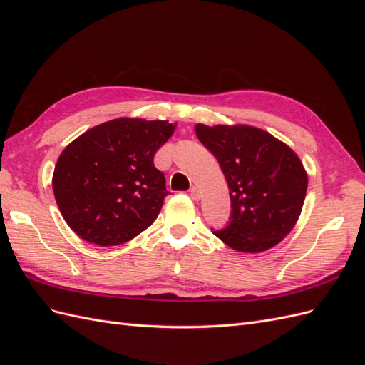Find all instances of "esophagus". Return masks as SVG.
Returning a JSON list of instances; mask_svg holds the SVG:
<instances>
[{
  "label": "esophagus",
  "mask_w": 365,
  "mask_h": 365,
  "mask_svg": "<svg viewBox=\"0 0 365 365\" xmlns=\"http://www.w3.org/2000/svg\"><path fill=\"white\" fill-rule=\"evenodd\" d=\"M190 197H192V200L193 201H200V197H201V190L200 189H197V187H192V189H190Z\"/></svg>",
  "instance_id": "34e87169"
}]
</instances>
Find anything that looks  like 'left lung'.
Instances as JSON below:
<instances>
[{"label": "left lung", "instance_id": "obj_1", "mask_svg": "<svg viewBox=\"0 0 365 365\" xmlns=\"http://www.w3.org/2000/svg\"><path fill=\"white\" fill-rule=\"evenodd\" d=\"M213 153L230 190V222L213 233L236 251L262 252L294 228L307 190V175L295 152L252 126H195Z\"/></svg>", "mask_w": 365, "mask_h": 365}]
</instances>
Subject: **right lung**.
<instances>
[{
    "instance_id": "1",
    "label": "right lung",
    "mask_w": 365,
    "mask_h": 365,
    "mask_svg": "<svg viewBox=\"0 0 365 365\" xmlns=\"http://www.w3.org/2000/svg\"><path fill=\"white\" fill-rule=\"evenodd\" d=\"M173 130L175 125L164 120L115 118L63 149L54 168L53 192L77 236L113 247L152 225L169 195L153 155Z\"/></svg>"
}]
</instances>
